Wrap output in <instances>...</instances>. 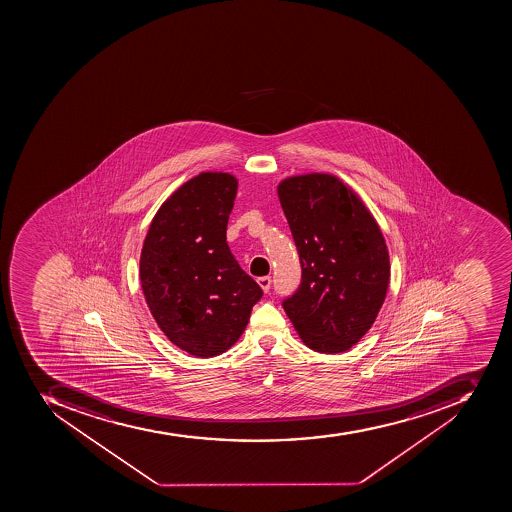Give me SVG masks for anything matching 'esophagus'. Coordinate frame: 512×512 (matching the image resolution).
<instances>
[{
  "label": "esophagus",
  "instance_id": "obj_1",
  "mask_svg": "<svg viewBox=\"0 0 512 512\" xmlns=\"http://www.w3.org/2000/svg\"><path fill=\"white\" fill-rule=\"evenodd\" d=\"M258 283L262 290L266 291V293H269L270 285H272V280H270V277H259Z\"/></svg>",
  "mask_w": 512,
  "mask_h": 512
}]
</instances>
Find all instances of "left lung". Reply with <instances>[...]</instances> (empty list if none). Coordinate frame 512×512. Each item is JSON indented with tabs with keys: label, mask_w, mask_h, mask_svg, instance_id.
<instances>
[{
	"label": "left lung",
	"mask_w": 512,
	"mask_h": 512,
	"mask_svg": "<svg viewBox=\"0 0 512 512\" xmlns=\"http://www.w3.org/2000/svg\"><path fill=\"white\" fill-rule=\"evenodd\" d=\"M278 198L301 262V283L283 309L312 351H347L386 298L391 266L383 234L362 200L331 174L285 179Z\"/></svg>",
	"instance_id": "left-lung-1"
}]
</instances>
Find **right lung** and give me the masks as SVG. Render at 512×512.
Returning a JSON list of instances; mask_svg holds the SVG:
<instances>
[{"label":"right lung","mask_w":512,"mask_h":512,"mask_svg":"<svg viewBox=\"0 0 512 512\" xmlns=\"http://www.w3.org/2000/svg\"><path fill=\"white\" fill-rule=\"evenodd\" d=\"M235 195L232 174H198L161 205L142 246L153 318L171 343L202 359L237 343L262 298L226 242Z\"/></svg>","instance_id":"right-lung-1"}]
</instances>
